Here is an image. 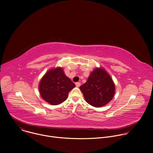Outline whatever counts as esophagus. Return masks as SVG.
<instances>
[{
    "mask_svg": "<svg viewBox=\"0 0 153 153\" xmlns=\"http://www.w3.org/2000/svg\"><path fill=\"white\" fill-rule=\"evenodd\" d=\"M80 85H81V84H80V82H76V85L77 87H79V86H80Z\"/></svg>",
    "mask_w": 153,
    "mask_h": 153,
    "instance_id": "1",
    "label": "esophagus"
}]
</instances>
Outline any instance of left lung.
I'll use <instances>...</instances> for the list:
<instances>
[{"label": "left lung", "mask_w": 153, "mask_h": 153, "mask_svg": "<svg viewBox=\"0 0 153 153\" xmlns=\"http://www.w3.org/2000/svg\"><path fill=\"white\" fill-rule=\"evenodd\" d=\"M86 102L94 107L110 102L115 94V85L111 76L102 68H96L86 82L80 86Z\"/></svg>", "instance_id": "8db88e82"}]
</instances>
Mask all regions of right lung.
I'll use <instances>...</instances> for the list:
<instances>
[{"mask_svg": "<svg viewBox=\"0 0 153 153\" xmlns=\"http://www.w3.org/2000/svg\"><path fill=\"white\" fill-rule=\"evenodd\" d=\"M76 85L65 74L62 68L57 67L48 71L39 85V90L42 99L53 105L66 100L69 92Z\"/></svg>", "mask_w": 153, "mask_h": 153, "instance_id": "obj_1", "label": "right lung"}]
</instances>
